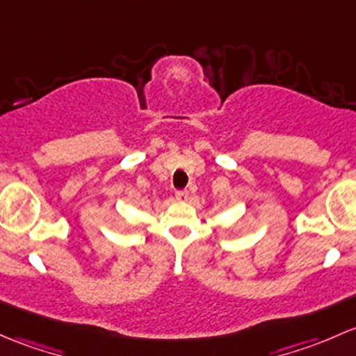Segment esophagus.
Here are the masks:
<instances>
[{
  "mask_svg": "<svg viewBox=\"0 0 356 356\" xmlns=\"http://www.w3.org/2000/svg\"><path fill=\"white\" fill-rule=\"evenodd\" d=\"M175 195H177L178 200L188 199V192H186V190H177V193H175Z\"/></svg>",
  "mask_w": 356,
  "mask_h": 356,
  "instance_id": "1",
  "label": "esophagus"
}]
</instances>
